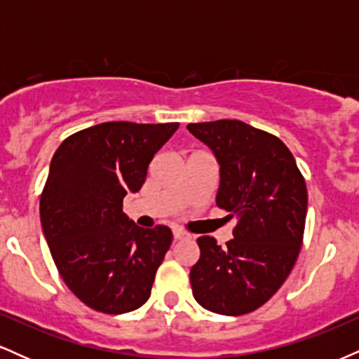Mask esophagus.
<instances>
[{
	"label": "esophagus",
	"mask_w": 359,
	"mask_h": 359,
	"mask_svg": "<svg viewBox=\"0 0 359 359\" xmlns=\"http://www.w3.org/2000/svg\"><path fill=\"white\" fill-rule=\"evenodd\" d=\"M187 238H189V234H187V233L180 231V229H174V240H175V241H180V240H187Z\"/></svg>",
	"instance_id": "1"
}]
</instances>
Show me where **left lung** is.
I'll return each mask as SVG.
<instances>
[{"label":"left lung","instance_id":"obj_1","mask_svg":"<svg viewBox=\"0 0 359 359\" xmlns=\"http://www.w3.org/2000/svg\"><path fill=\"white\" fill-rule=\"evenodd\" d=\"M219 163L217 208L236 216L233 240L197 238L191 269L194 299L208 311L243 316L282 287L304 240L307 187L285 143L238 119L187 125Z\"/></svg>","mask_w":359,"mask_h":359}]
</instances>
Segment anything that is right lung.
Returning a JSON list of instances; mask_svg holds the SVG:
<instances>
[{
    "label": "right lung",
    "mask_w": 359,
    "mask_h": 359,
    "mask_svg": "<svg viewBox=\"0 0 359 359\" xmlns=\"http://www.w3.org/2000/svg\"><path fill=\"white\" fill-rule=\"evenodd\" d=\"M179 123L109 121L60 143L40 197V221L60 277L81 302L102 314H125L150 297L172 245L167 226L140 228L123 212L148 163Z\"/></svg>",
    "instance_id": "add662e5"
}]
</instances>
